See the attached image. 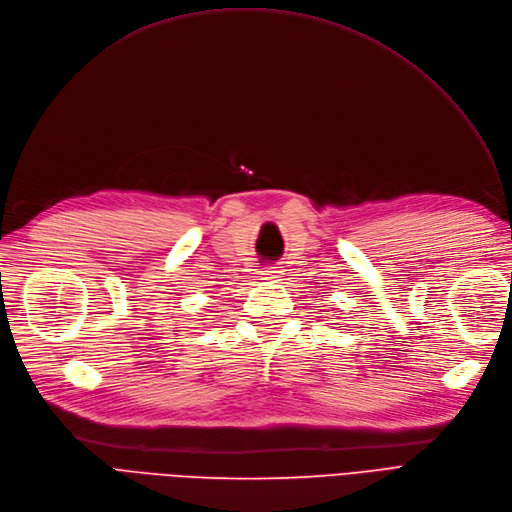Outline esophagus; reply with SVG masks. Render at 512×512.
Masks as SVG:
<instances>
[{"instance_id":"obj_1","label":"esophagus","mask_w":512,"mask_h":512,"mask_svg":"<svg viewBox=\"0 0 512 512\" xmlns=\"http://www.w3.org/2000/svg\"><path fill=\"white\" fill-rule=\"evenodd\" d=\"M260 275H262V279H277L281 275V271H279V267H275V264H267V267H262Z\"/></svg>"}]
</instances>
